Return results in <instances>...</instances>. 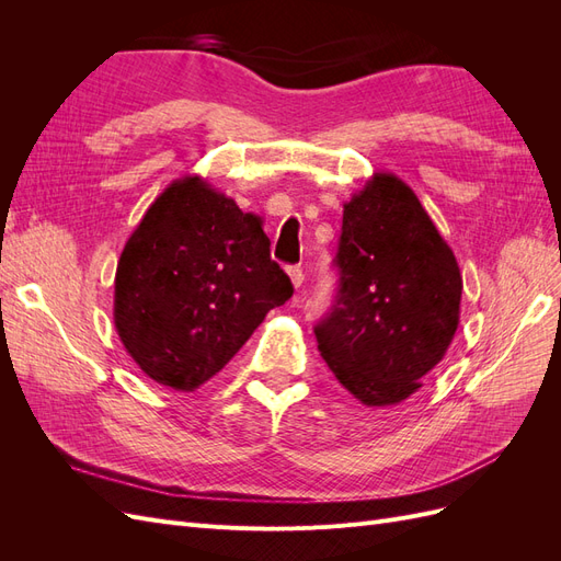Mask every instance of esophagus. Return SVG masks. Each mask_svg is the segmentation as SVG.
Wrapping results in <instances>:
<instances>
[{
  "mask_svg": "<svg viewBox=\"0 0 561 561\" xmlns=\"http://www.w3.org/2000/svg\"><path fill=\"white\" fill-rule=\"evenodd\" d=\"M287 276H290V280H293L295 287H301V283H304V271H301V266H287Z\"/></svg>",
  "mask_w": 561,
  "mask_h": 561,
  "instance_id": "obj_1",
  "label": "esophagus"
}]
</instances>
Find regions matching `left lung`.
I'll list each match as a JSON object with an SVG mask.
<instances>
[{
  "label": "left lung",
  "instance_id": "8db88e82",
  "mask_svg": "<svg viewBox=\"0 0 561 561\" xmlns=\"http://www.w3.org/2000/svg\"><path fill=\"white\" fill-rule=\"evenodd\" d=\"M339 293L318 351L353 398L398 404L445 358L461 316V268L416 194L375 173L344 203Z\"/></svg>",
  "mask_w": 561,
  "mask_h": 561
}]
</instances>
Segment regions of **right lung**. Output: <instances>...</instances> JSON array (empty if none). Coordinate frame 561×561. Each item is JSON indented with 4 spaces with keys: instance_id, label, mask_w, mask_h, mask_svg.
I'll use <instances>...</instances> for the list:
<instances>
[{
    "instance_id": "1",
    "label": "right lung",
    "mask_w": 561,
    "mask_h": 561,
    "mask_svg": "<svg viewBox=\"0 0 561 561\" xmlns=\"http://www.w3.org/2000/svg\"><path fill=\"white\" fill-rule=\"evenodd\" d=\"M262 217L198 175L165 186L116 264L114 325L149 379L192 393L293 297Z\"/></svg>"
}]
</instances>
